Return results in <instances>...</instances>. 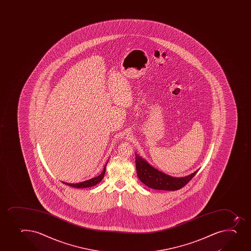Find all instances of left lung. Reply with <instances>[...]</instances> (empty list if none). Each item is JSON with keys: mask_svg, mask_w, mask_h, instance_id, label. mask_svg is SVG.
Instances as JSON below:
<instances>
[{"mask_svg": "<svg viewBox=\"0 0 251 251\" xmlns=\"http://www.w3.org/2000/svg\"><path fill=\"white\" fill-rule=\"evenodd\" d=\"M136 168L137 176L142 183L150 188L162 191H176L182 188L199 171L198 169L193 174L183 177H174L152 167L148 162L137 154L136 155Z\"/></svg>", "mask_w": 251, "mask_h": 251, "instance_id": "obj_1", "label": "left lung"}]
</instances>
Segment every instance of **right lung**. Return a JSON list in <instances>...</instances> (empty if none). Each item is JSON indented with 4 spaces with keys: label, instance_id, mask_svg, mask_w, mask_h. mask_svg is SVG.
Segmentation results:
<instances>
[{
    "label": "right lung",
    "instance_id": "add662e5",
    "mask_svg": "<svg viewBox=\"0 0 251 251\" xmlns=\"http://www.w3.org/2000/svg\"><path fill=\"white\" fill-rule=\"evenodd\" d=\"M108 163V162H107ZM106 164L104 165V169L102 171L101 174H100L99 176L93 177V178L89 179L87 181H82V182H79V183H66V182H62V183L66 184L68 186H73L75 188H86V187H91V186H96L97 184L99 183L100 181H101L103 177L104 176V173H105V167Z\"/></svg>",
    "mask_w": 251,
    "mask_h": 251
}]
</instances>
